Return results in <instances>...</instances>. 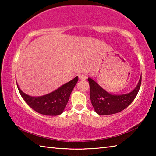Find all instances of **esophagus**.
<instances>
[{
    "instance_id": "34e87169",
    "label": "esophagus",
    "mask_w": 156,
    "mask_h": 156,
    "mask_svg": "<svg viewBox=\"0 0 156 156\" xmlns=\"http://www.w3.org/2000/svg\"><path fill=\"white\" fill-rule=\"evenodd\" d=\"M78 78L80 80H85L87 79V76L83 74H80L78 75Z\"/></svg>"
}]
</instances>
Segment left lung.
<instances>
[{
    "instance_id": "obj_1",
    "label": "left lung",
    "mask_w": 156,
    "mask_h": 156,
    "mask_svg": "<svg viewBox=\"0 0 156 156\" xmlns=\"http://www.w3.org/2000/svg\"><path fill=\"white\" fill-rule=\"evenodd\" d=\"M88 81L90 85V101L94 111L100 115H108L124 110L134 101L141 87V76L137 86L133 91L121 95L111 94L90 78Z\"/></svg>"
}]
</instances>
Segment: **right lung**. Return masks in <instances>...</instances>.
Segmentation results:
<instances>
[{
  "instance_id": "1",
  "label": "right lung",
  "mask_w": 156,
  "mask_h": 156,
  "mask_svg": "<svg viewBox=\"0 0 156 156\" xmlns=\"http://www.w3.org/2000/svg\"><path fill=\"white\" fill-rule=\"evenodd\" d=\"M78 80V77L76 76L56 90L39 97H33L25 94L16 85L20 94L31 108L42 115L55 116L60 115L64 110Z\"/></svg>"
}]
</instances>
